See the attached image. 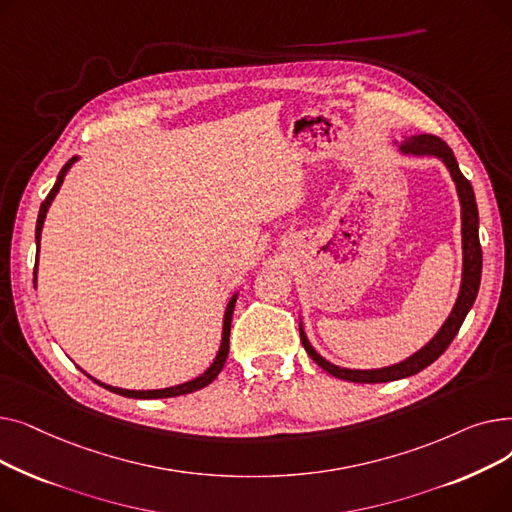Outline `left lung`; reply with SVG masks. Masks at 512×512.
<instances>
[{
  "instance_id": "left-lung-1",
  "label": "left lung",
  "mask_w": 512,
  "mask_h": 512,
  "mask_svg": "<svg viewBox=\"0 0 512 512\" xmlns=\"http://www.w3.org/2000/svg\"><path fill=\"white\" fill-rule=\"evenodd\" d=\"M400 153L413 155V157H438L442 164L448 168L454 184H456V193H459L461 201V234H463V278H461V290L459 297H456V303L448 315V319L438 330V334L429 340L423 348H419L417 353L407 357L405 361L382 367V369H346L338 367L330 361L321 357L315 348L311 346L305 330H303V321L299 324L301 332V342L305 346L307 355L321 367L328 371L330 375L338 380L346 382H355V384H382V382H394L409 378V375L419 373L427 365H432L446 348L450 346L452 338L459 334L463 321L467 313L471 311L479 282H481V245H479V213H477V203H475V193L471 182L463 176L459 170V164H456V157L452 149L434 134H417V137H409L400 143L398 147Z\"/></svg>"
}]
</instances>
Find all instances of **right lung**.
<instances>
[{"label":"right lung","mask_w":512,"mask_h":512,"mask_svg":"<svg viewBox=\"0 0 512 512\" xmlns=\"http://www.w3.org/2000/svg\"><path fill=\"white\" fill-rule=\"evenodd\" d=\"M74 161H78V157H72L68 164L60 170L58 174V180L56 184H53V188L49 191V195L45 197V201L41 203V209H39V218H37V228H35V240H37V261H39V242H41V230H43V222H45V215H47V209L51 205V201L56 199L60 186L68 174V170L72 168ZM35 282H37V263H35ZM236 297L238 294H234V297L228 301V307H226V313H224V328H222V344H220V351L218 355H215L213 363L199 375V378L191 380V382H184V384H178V386H172V388H161V390H124V388H116V386H107L95 378H91V375L87 371L89 378L93 382H97L99 386H103L105 390L110 392H116V394H122V396H128V398H170V396H182V394H191L195 390H201L205 388L207 384H211L215 378H218V373L222 371L226 359H228V348H230V324H232V313H234V305H236Z\"/></svg>","instance_id":"right-lung-1"}]
</instances>
